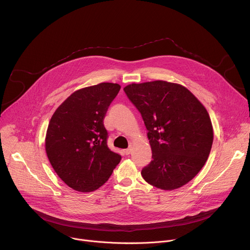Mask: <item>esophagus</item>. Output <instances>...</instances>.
<instances>
[{
    "label": "esophagus",
    "instance_id": "1",
    "mask_svg": "<svg viewBox=\"0 0 250 250\" xmlns=\"http://www.w3.org/2000/svg\"><path fill=\"white\" fill-rule=\"evenodd\" d=\"M130 153H131V148H127V149L125 150V155H129Z\"/></svg>",
    "mask_w": 250,
    "mask_h": 250
}]
</instances>
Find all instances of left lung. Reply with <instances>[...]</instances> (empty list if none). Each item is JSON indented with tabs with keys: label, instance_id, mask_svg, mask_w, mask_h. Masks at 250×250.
I'll list each match as a JSON object with an SVG mask.
<instances>
[{
	"label": "left lung",
	"instance_id": "1",
	"mask_svg": "<svg viewBox=\"0 0 250 250\" xmlns=\"http://www.w3.org/2000/svg\"><path fill=\"white\" fill-rule=\"evenodd\" d=\"M124 90L144 119L152 150L141 176L165 191L186 185L211 149L213 129L204 104L186 87L162 80L132 83Z\"/></svg>",
	"mask_w": 250,
	"mask_h": 250
}]
</instances>
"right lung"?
<instances>
[{
	"label": "right lung",
	"mask_w": 250,
	"mask_h": 250,
	"mask_svg": "<svg viewBox=\"0 0 250 250\" xmlns=\"http://www.w3.org/2000/svg\"><path fill=\"white\" fill-rule=\"evenodd\" d=\"M121 86L100 83L71 94L54 112L45 151L60 179L75 191H96L109 180L122 157L106 146L104 118Z\"/></svg>",
	"instance_id": "right-lung-1"
}]
</instances>
